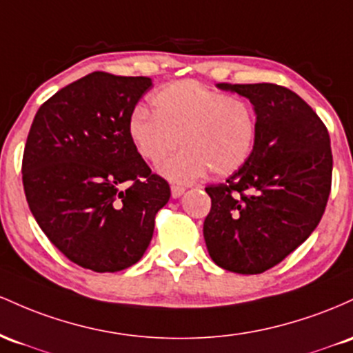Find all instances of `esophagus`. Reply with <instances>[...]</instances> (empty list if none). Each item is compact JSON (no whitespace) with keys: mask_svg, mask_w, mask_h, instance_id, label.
Instances as JSON below:
<instances>
[{"mask_svg":"<svg viewBox=\"0 0 353 353\" xmlns=\"http://www.w3.org/2000/svg\"><path fill=\"white\" fill-rule=\"evenodd\" d=\"M185 193L183 187H178V185H172V196L173 198H180Z\"/></svg>","mask_w":353,"mask_h":353,"instance_id":"1","label":"esophagus"}]
</instances>
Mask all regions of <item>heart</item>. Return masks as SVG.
I'll list each match as a JSON object with an SVG mask.
<instances>
[{"mask_svg": "<svg viewBox=\"0 0 353 353\" xmlns=\"http://www.w3.org/2000/svg\"><path fill=\"white\" fill-rule=\"evenodd\" d=\"M153 112L138 105L128 118V137L145 161L158 165L178 143V155L161 166L176 183L232 175L248 161L256 141V113L245 98L225 94L195 80L170 83L152 94Z\"/></svg>", "mask_w": 353, "mask_h": 353, "instance_id": "b5f03b06", "label": "heart"}]
</instances>
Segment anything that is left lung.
<instances>
[{
    "label": "left lung",
    "instance_id": "obj_1",
    "mask_svg": "<svg viewBox=\"0 0 353 353\" xmlns=\"http://www.w3.org/2000/svg\"><path fill=\"white\" fill-rule=\"evenodd\" d=\"M216 88L248 98L256 113L252 157L225 183L205 188L203 236L212 260L241 275L275 267L316 228L332 185L325 125L299 94L273 83Z\"/></svg>",
    "mask_w": 353,
    "mask_h": 353
}]
</instances>
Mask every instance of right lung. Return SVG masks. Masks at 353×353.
Returning <instances> with one entry per match:
<instances>
[{"label": "right lung", "instance_id": "obj_1", "mask_svg": "<svg viewBox=\"0 0 353 353\" xmlns=\"http://www.w3.org/2000/svg\"><path fill=\"white\" fill-rule=\"evenodd\" d=\"M152 78L94 71L39 106L23 155L34 220L66 259L105 273L132 267L170 187L137 153L128 118Z\"/></svg>", "mask_w": 353, "mask_h": 353}]
</instances>
